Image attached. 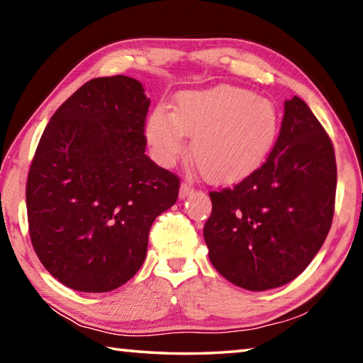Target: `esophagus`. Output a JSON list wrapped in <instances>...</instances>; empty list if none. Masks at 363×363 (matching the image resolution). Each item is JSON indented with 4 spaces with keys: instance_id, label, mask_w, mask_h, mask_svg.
I'll list each match as a JSON object with an SVG mask.
<instances>
[{
    "instance_id": "1",
    "label": "esophagus",
    "mask_w": 363,
    "mask_h": 363,
    "mask_svg": "<svg viewBox=\"0 0 363 363\" xmlns=\"http://www.w3.org/2000/svg\"><path fill=\"white\" fill-rule=\"evenodd\" d=\"M195 192V189L190 186V184H182L181 190H179V199H186V196L192 195Z\"/></svg>"
}]
</instances>
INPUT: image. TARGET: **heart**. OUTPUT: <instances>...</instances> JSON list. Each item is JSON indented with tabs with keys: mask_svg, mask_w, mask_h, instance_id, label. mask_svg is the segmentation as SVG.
Segmentation results:
<instances>
[{
	"mask_svg": "<svg viewBox=\"0 0 363 363\" xmlns=\"http://www.w3.org/2000/svg\"><path fill=\"white\" fill-rule=\"evenodd\" d=\"M279 133L280 115L272 101L229 84L181 93L173 113L158 106L145 123L147 144L158 164L173 167L189 136L190 153L213 184L240 182L253 174Z\"/></svg>",
	"mask_w": 363,
	"mask_h": 363,
	"instance_id": "1",
	"label": "heart"
}]
</instances>
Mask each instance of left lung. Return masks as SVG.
Instances as JSON below:
<instances>
[{
	"label": "left lung",
	"mask_w": 363,
	"mask_h": 363,
	"mask_svg": "<svg viewBox=\"0 0 363 363\" xmlns=\"http://www.w3.org/2000/svg\"><path fill=\"white\" fill-rule=\"evenodd\" d=\"M333 144L307 104L285 101L266 162L233 189L211 192L203 237L230 284L266 291L296 279L327 238L335 213Z\"/></svg>",
	"instance_id": "1"
}]
</instances>
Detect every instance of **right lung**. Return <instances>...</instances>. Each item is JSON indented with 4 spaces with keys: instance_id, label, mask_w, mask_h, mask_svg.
Instances as JSON below:
<instances>
[{
    "instance_id": "right-lung-1",
    "label": "right lung",
    "mask_w": 363,
    "mask_h": 363,
    "mask_svg": "<svg viewBox=\"0 0 363 363\" xmlns=\"http://www.w3.org/2000/svg\"><path fill=\"white\" fill-rule=\"evenodd\" d=\"M150 99L125 75L94 78L51 116L27 179L36 256L77 291L106 293L143 266L149 230L179 179L145 155Z\"/></svg>"
}]
</instances>
